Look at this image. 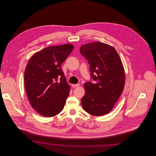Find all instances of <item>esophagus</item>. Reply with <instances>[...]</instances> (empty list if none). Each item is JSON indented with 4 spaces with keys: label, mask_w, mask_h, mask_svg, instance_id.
I'll list each match as a JSON object with an SVG mask.
<instances>
[{
    "label": "esophagus",
    "mask_w": 156,
    "mask_h": 156,
    "mask_svg": "<svg viewBox=\"0 0 156 156\" xmlns=\"http://www.w3.org/2000/svg\"><path fill=\"white\" fill-rule=\"evenodd\" d=\"M80 85V83H77V84H72V87H73V88H76V87H79Z\"/></svg>",
    "instance_id": "34e87169"
}]
</instances>
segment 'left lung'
<instances>
[{
  "label": "left lung",
  "instance_id": "8db88e82",
  "mask_svg": "<svg viewBox=\"0 0 156 156\" xmlns=\"http://www.w3.org/2000/svg\"><path fill=\"white\" fill-rule=\"evenodd\" d=\"M80 52L88 61L91 78L97 81L84 83L82 108L91 115L103 116L111 111L124 88L122 62L114 47L99 41L82 45Z\"/></svg>",
  "mask_w": 156,
  "mask_h": 156
}]
</instances>
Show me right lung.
<instances>
[{"instance_id": "obj_1", "label": "right lung", "mask_w": 156, "mask_h": 156, "mask_svg": "<svg viewBox=\"0 0 156 156\" xmlns=\"http://www.w3.org/2000/svg\"><path fill=\"white\" fill-rule=\"evenodd\" d=\"M71 44L50 46L35 53L24 72V85L33 108L45 117L62 111L70 86L61 69V64L73 50Z\"/></svg>"}]
</instances>
